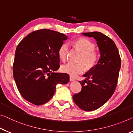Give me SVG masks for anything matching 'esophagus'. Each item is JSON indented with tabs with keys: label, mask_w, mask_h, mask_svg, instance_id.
Listing matches in <instances>:
<instances>
[{
	"label": "esophagus",
	"mask_w": 133,
	"mask_h": 133,
	"mask_svg": "<svg viewBox=\"0 0 133 133\" xmlns=\"http://www.w3.org/2000/svg\"><path fill=\"white\" fill-rule=\"evenodd\" d=\"M69 80H70L71 81H75V78H73V77H69Z\"/></svg>",
	"instance_id": "obj_1"
}]
</instances>
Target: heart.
I'll list each match as a JSON object with an SVG mask.
<instances>
[{
	"mask_svg": "<svg viewBox=\"0 0 133 133\" xmlns=\"http://www.w3.org/2000/svg\"><path fill=\"white\" fill-rule=\"evenodd\" d=\"M72 45L75 49L81 53V56L78 60L80 64H74L67 63L61 66L63 72L68 74L72 77H76L84 71V65L87 69L93 68L99 61V55L95 49V44L87 38H78L74 40ZM69 52V45L64 43L58 50V56L60 59L65 61L66 59Z\"/></svg>",
	"mask_w": 133,
	"mask_h": 133,
	"instance_id": "b5f03b06",
	"label": "heart"
}]
</instances>
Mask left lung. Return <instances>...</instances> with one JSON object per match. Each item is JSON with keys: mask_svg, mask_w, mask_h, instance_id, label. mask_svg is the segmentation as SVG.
<instances>
[{"mask_svg": "<svg viewBox=\"0 0 133 133\" xmlns=\"http://www.w3.org/2000/svg\"><path fill=\"white\" fill-rule=\"evenodd\" d=\"M95 38L99 46L101 58L93 68L84 75L85 79L79 83L80 92L72 96L73 101L85 111L97 109L113 95L118 83L121 61L116 44L111 38L101 32H83Z\"/></svg>", "mask_w": 133, "mask_h": 133, "instance_id": "8db88e82", "label": "left lung"}]
</instances>
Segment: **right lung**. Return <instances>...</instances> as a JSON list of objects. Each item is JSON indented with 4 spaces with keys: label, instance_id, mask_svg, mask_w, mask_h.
<instances>
[{
    "label": "right lung",
    "instance_id": "right-lung-1",
    "mask_svg": "<svg viewBox=\"0 0 133 133\" xmlns=\"http://www.w3.org/2000/svg\"><path fill=\"white\" fill-rule=\"evenodd\" d=\"M64 34L48 29L32 31L18 44L13 75L22 97L42 105L54 96L57 84L68 83L66 73L54 72L59 68L58 50L67 39Z\"/></svg>",
    "mask_w": 133,
    "mask_h": 133
}]
</instances>
